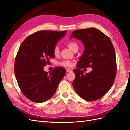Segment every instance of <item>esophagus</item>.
<instances>
[{"mask_svg": "<svg viewBox=\"0 0 130 130\" xmlns=\"http://www.w3.org/2000/svg\"><path fill=\"white\" fill-rule=\"evenodd\" d=\"M66 72H72V70L71 69H66Z\"/></svg>", "mask_w": 130, "mask_h": 130, "instance_id": "obj_1", "label": "esophagus"}]
</instances>
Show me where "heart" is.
<instances>
[{
    "label": "heart",
    "mask_w": 130,
    "mask_h": 130,
    "mask_svg": "<svg viewBox=\"0 0 130 130\" xmlns=\"http://www.w3.org/2000/svg\"><path fill=\"white\" fill-rule=\"evenodd\" d=\"M68 46L69 48L70 49H71L72 51L75 48H78V45L76 42H75L74 41H70L68 43ZM59 51H60V49H59V47L57 45L55 46L54 48V53L56 55L58 54ZM60 64L63 66H65V67H70L72 66L73 63L72 62H70L69 61H63L62 62H61L60 63Z\"/></svg>",
    "instance_id": "b5f03b06"
}]
</instances>
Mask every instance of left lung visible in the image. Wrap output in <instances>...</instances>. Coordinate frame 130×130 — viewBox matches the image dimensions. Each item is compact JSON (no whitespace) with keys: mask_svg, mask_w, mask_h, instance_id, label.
Here are the masks:
<instances>
[{"mask_svg":"<svg viewBox=\"0 0 130 130\" xmlns=\"http://www.w3.org/2000/svg\"><path fill=\"white\" fill-rule=\"evenodd\" d=\"M80 40L85 49L77 68L73 86L82 99L93 101L100 99L112 87L117 72L115 51L110 38L94 27L74 31L70 38ZM91 67L83 74L80 69Z\"/></svg>","mask_w":130,"mask_h":130,"instance_id":"left-lung-1","label":"left lung"}]
</instances>
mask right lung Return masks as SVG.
I'll list each match as a JSON object with an SVG mask.
<instances>
[{
    "mask_svg": "<svg viewBox=\"0 0 130 130\" xmlns=\"http://www.w3.org/2000/svg\"><path fill=\"white\" fill-rule=\"evenodd\" d=\"M67 31H40L26 37L19 47L15 59L14 73L18 85L29 100L41 103L49 100L56 92L66 74L57 67L45 72L44 67L54 58V48Z\"/></svg>",
    "mask_w": 130,
    "mask_h": 130,
    "instance_id": "1",
    "label": "right lung"
}]
</instances>
